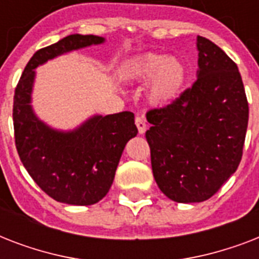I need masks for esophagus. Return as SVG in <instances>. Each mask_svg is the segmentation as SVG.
Listing matches in <instances>:
<instances>
[{
    "label": "esophagus",
    "instance_id": "obj_1",
    "mask_svg": "<svg viewBox=\"0 0 259 259\" xmlns=\"http://www.w3.org/2000/svg\"><path fill=\"white\" fill-rule=\"evenodd\" d=\"M136 126H137L138 133L144 134L146 130V122L144 117H136Z\"/></svg>",
    "mask_w": 259,
    "mask_h": 259
}]
</instances>
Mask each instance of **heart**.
<instances>
[{"mask_svg": "<svg viewBox=\"0 0 259 259\" xmlns=\"http://www.w3.org/2000/svg\"><path fill=\"white\" fill-rule=\"evenodd\" d=\"M126 78L134 82H149L148 97L154 105L175 101L184 89L187 70L183 62L164 55H145L130 64Z\"/></svg>", "mask_w": 259, "mask_h": 259, "instance_id": "b5f03b06", "label": "heart"}]
</instances>
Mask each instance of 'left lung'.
Here are the masks:
<instances>
[{"label": "left lung", "instance_id": "1", "mask_svg": "<svg viewBox=\"0 0 259 259\" xmlns=\"http://www.w3.org/2000/svg\"><path fill=\"white\" fill-rule=\"evenodd\" d=\"M197 79L170 105L152 109L146 132L154 180L177 203H200L237 170L249 103L237 64L197 36Z\"/></svg>", "mask_w": 259, "mask_h": 259}]
</instances>
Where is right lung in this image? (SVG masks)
Returning a JSON list of instances; mask_svg holds the SVG:
<instances>
[{
	"label": "right lung",
	"instance_id": "right-lung-1",
	"mask_svg": "<svg viewBox=\"0 0 259 259\" xmlns=\"http://www.w3.org/2000/svg\"><path fill=\"white\" fill-rule=\"evenodd\" d=\"M103 41L99 36L76 33L38 50L14 91V140L20 160L48 196L66 204H95L106 196L125 145L138 130L130 111L94 115L70 132L52 129L36 117L30 106L34 68L56 56Z\"/></svg>",
	"mask_w": 259,
	"mask_h": 259
}]
</instances>
